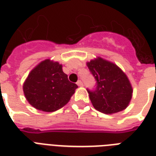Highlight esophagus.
<instances>
[{
	"mask_svg": "<svg viewBox=\"0 0 156 156\" xmlns=\"http://www.w3.org/2000/svg\"><path fill=\"white\" fill-rule=\"evenodd\" d=\"M76 84L78 86H80V87H81V86H83V83H82L81 80H78V81L76 82Z\"/></svg>",
	"mask_w": 156,
	"mask_h": 156,
	"instance_id": "obj_1",
	"label": "esophagus"
}]
</instances>
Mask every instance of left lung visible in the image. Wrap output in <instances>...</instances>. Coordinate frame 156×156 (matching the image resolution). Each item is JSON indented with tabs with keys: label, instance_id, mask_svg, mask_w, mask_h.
<instances>
[{
	"label": "left lung",
	"instance_id": "obj_1",
	"mask_svg": "<svg viewBox=\"0 0 156 156\" xmlns=\"http://www.w3.org/2000/svg\"><path fill=\"white\" fill-rule=\"evenodd\" d=\"M87 66L96 80L95 88H87L93 107L106 114L125 109L133 93L125 73L114 63L101 58L91 60Z\"/></svg>",
	"mask_w": 156,
	"mask_h": 156
}]
</instances>
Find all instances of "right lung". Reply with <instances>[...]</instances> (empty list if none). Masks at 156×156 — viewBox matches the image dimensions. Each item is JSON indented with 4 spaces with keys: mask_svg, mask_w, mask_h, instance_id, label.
Listing matches in <instances>:
<instances>
[{
    "mask_svg": "<svg viewBox=\"0 0 156 156\" xmlns=\"http://www.w3.org/2000/svg\"><path fill=\"white\" fill-rule=\"evenodd\" d=\"M78 86L68 80L62 65L49 59L43 61L29 74L23 91L35 109L54 112L65 105Z\"/></svg>",
    "mask_w": 156,
    "mask_h": 156,
    "instance_id": "1",
    "label": "right lung"
}]
</instances>
